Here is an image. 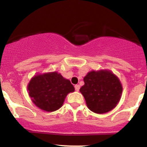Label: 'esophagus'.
<instances>
[{"instance_id": "obj_1", "label": "esophagus", "mask_w": 147, "mask_h": 147, "mask_svg": "<svg viewBox=\"0 0 147 147\" xmlns=\"http://www.w3.org/2000/svg\"><path fill=\"white\" fill-rule=\"evenodd\" d=\"M74 87H75L76 91L78 92L79 90H80V85H76L75 86H74Z\"/></svg>"}]
</instances>
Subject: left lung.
<instances>
[{"instance_id": "8db88e82", "label": "left lung", "mask_w": 147, "mask_h": 147, "mask_svg": "<svg viewBox=\"0 0 147 147\" xmlns=\"http://www.w3.org/2000/svg\"><path fill=\"white\" fill-rule=\"evenodd\" d=\"M83 80L85 85L80 89V92L92 112L98 114L108 113L119 103L122 86L117 77L110 71L89 72Z\"/></svg>"}]
</instances>
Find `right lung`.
Instances as JSON below:
<instances>
[{"instance_id":"1","label":"right lung","mask_w":147,"mask_h":147,"mask_svg":"<svg viewBox=\"0 0 147 147\" xmlns=\"http://www.w3.org/2000/svg\"><path fill=\"white\" fill-rule=\"evenodd\" d=\"M28 90L30 97L38 108L53 112L61 108L67 95L74 92V87L70 80L53 72L33 77Z\"/></svg>"}]
</instances>
